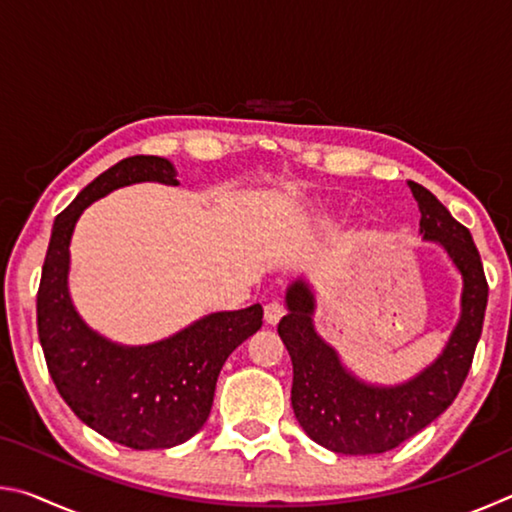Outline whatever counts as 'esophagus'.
Returning <instances> with one entry per match:
<instances>
[{
  "label": "esophagus",
  "mask_w": 512,
  "mask_h": 512,
  "mask_svg": "<svg viewBox=\"0 0 512 512\" xmlns=\"http://www.w3.org/2000/svg\"><path fill=\"white\" fill-rule=\"evenodd\" d=\"M282 316H284V307L280 305V302H268V305L264 307V320L268 325H277Z\"/></svg>",
  "instance_id": "34e87169"
}]
</instances>
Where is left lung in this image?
Here are the masks:
<instances>
[{"mask_svg":"<svg viewBox=\"0 0 512 512\" xmlns=\"http://www.w3.org/2000/svg\"><path fill=\"white\" fill-rule=\"evenodd\" d=\"M409 187L422 214V239L438 241L463 277L461 318L443 354L404 384H366L318 336L316 298L302 277L287 289L289 311L277 325L293 363V413L314 443L336 454H384L431 424L456 400L481 339L488 282L470 230L429 189Z\"/></svg>","mask_w":512,"mask_h":512,"instance_id":"left-lung-1","label":"left lung"}]
</instances>
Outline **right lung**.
Segmentation results:
<instances>
[{"instance_id":"right-lung-1","label":"right lung","mask_w":512,"mask_h":512,"mask_svg":"<svg viewBox=\"0 0 512 512\" xmlns=\"http://www.w3.org/2000/svg\"><path fill=\"white\" fill-rule=\"evenodd\" d=\"M133 183L178 185L176 169L158 155H133L56 216L38 289V336L49 375L79 420L124 447L169 449L201 431L225 359L262 327L264 309L216 311L137 348L92 332L69 298V241L85 207Z\"/></svg>"}]
</instances>
